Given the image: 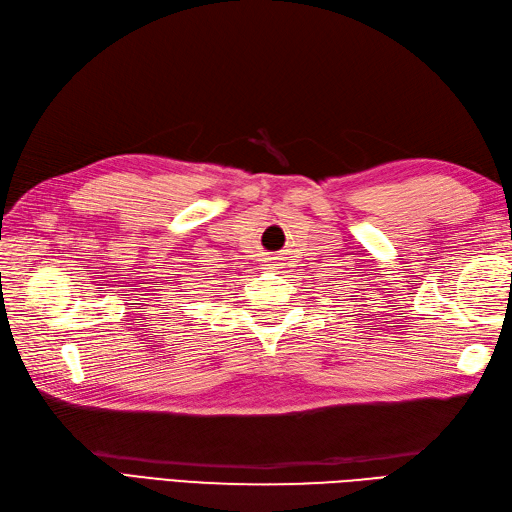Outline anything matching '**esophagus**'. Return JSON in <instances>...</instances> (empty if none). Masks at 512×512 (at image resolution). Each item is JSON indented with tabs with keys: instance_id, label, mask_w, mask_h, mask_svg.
Listing matches in <instances>:
<instances>
[{
	"instance_id": "obj_1",
	"label": "esophagus",
	"mask_w": 512,
	"mask_h": 512,
	"mask_svg": "<svg viewBox=\"0 0 512 512\" xmlns=\"http://www.w3.org/2000/svg\"><path fill=\"white\" fill-rule=\"evenodd\" d=\"M268 266H270V262H268Z\"/></svg>"
}]
</instances>
